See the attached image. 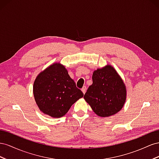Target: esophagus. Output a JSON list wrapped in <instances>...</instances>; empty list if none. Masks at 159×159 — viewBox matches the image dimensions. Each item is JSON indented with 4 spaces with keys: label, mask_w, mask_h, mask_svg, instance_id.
<instances>
[{
    "label": "esophagus",
    "mask_w": 159,
    "mask_h": 159,
    "mask_svg": "<svg viewBox=\"0 0 159 159\" xmlns=\"http://www.w3.org/2000/svg\"><path fill=\"white\" fill-rule=\"evenodd\" d=\"M82 91H83V93L84 94L85 93H86V90H87V87H86V86H84V87L82 88Z\"/></svg>",
    "instance_id": "34e87169"
}]
</instances>
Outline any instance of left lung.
<instances>
[{"mask_svg": "<svg viewBox=\"0 0 159 159\" xmlns=\"http://www.w3.org/2000/svg\"><path fill=\"white\" fill-rule=\"evenodd\" d=\"M126 95L123 81L114 68L108 65L94 71L93 84L89 86L84 98L97 115L107 117L120 111Z\"/></svg>", "mask_w": 159, "mask_h": 159, "instance_id": "left-lung-1", "label": "left lung"}]
</instances>
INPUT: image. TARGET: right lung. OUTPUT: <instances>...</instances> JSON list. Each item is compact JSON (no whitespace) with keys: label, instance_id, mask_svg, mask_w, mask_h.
I'll return each mask as SVG.
<instances>
[{"label":"right lung","instance_id":"1","mask_svg":"<svg viewBox=\"0 0 159 159\" xmlns=\"http://www.w3.org/2000/svg\"><path fill=\"white\" fill-rule=\"evenodd\" d=\"M33 94L39 109L52 117L59 118L83 97L64 66L54 63L38 75L33 85Z\"/></svg>","mask_w":159,"mask_h":159}]
</instances>
